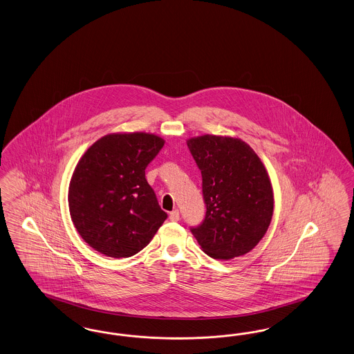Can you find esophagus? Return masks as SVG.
<instances>
[{
    "label": "esophagus",
    "mask_w": 354,
    "mask_h": 354,
    "mask_svg": "<svg viewBox=\"0 0 354 354\" xmlns=\"http://www.w3.org/2000/svg\"><path fill=\"white\" fill-rule=\"evenodd\" d=\"M179 218H180V213H179L178 209H175V211L170 212L171 221H179Z\"/></svg>",
    "instance_id": "34e87169"
}]
</instances>
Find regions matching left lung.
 Instances as JSON below:
<instances>
[{
  "label": "left lung",
  "mask_w": 354,
  "mask_h": 354,
  "mask_svg": "<svg viewBox=\"0 0 354 354\" xmlns=\"http://www.w3.org/2000/svg\"><path fill=\"white\" fill-rule=\"evenodd\" d=\"M203 178L205 217L191 227L214 259L246 254L265 236L274 196L269 175L254 150L239 138L201 136L187 141Z\"/></svg>",
  "instance_id": "1"
}]
</instances>
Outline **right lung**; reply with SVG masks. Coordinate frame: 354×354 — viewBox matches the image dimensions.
Segmentation results:
<instances>
[{
    "label": "right lung",
    "instance_id": "add662e5",
    "mask_svg": "<svg viewBox=\"0 0 354 354\" xmlns=\"http://www.w3.org/2000/svg\"><path fill=\"white\" fill-rule=\"evenodd\" d=\"M163 145L147 133L109 134L79 160L68 189L70 213L79 234L101 254H137L167 218L145 178Z\"/></svg>",
    "mask_w": 354,
    "mask_h": 354
}]
</instances>
